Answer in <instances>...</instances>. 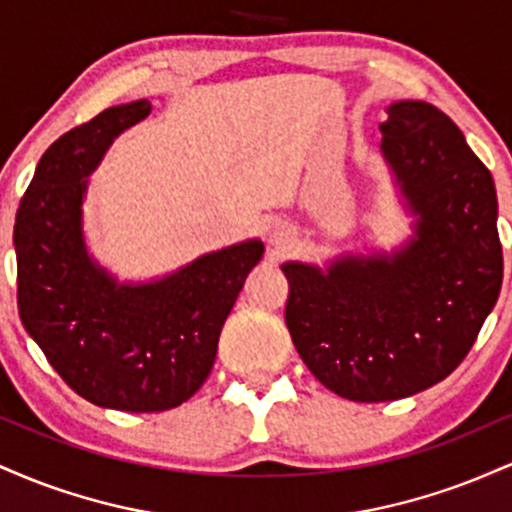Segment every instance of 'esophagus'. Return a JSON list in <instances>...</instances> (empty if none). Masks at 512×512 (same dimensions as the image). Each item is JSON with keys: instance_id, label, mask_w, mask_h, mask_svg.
Masks as SVG:
<instances>
[{"instance_id": "esophagus-1", "label": "esophagus", "mask_w": 512, "mask_h": 512, "mask_svg": "<svg viewBox=\"0 0 512 512\" xmlns=\"http://www.w3.org/2000/svg\"><path fill=\"white\" fill-rule=\"evenodd\" d=\"M289 240V231L284 226H272L269 228V243L272 245H284Z\"/></svg>"}]
</instances>
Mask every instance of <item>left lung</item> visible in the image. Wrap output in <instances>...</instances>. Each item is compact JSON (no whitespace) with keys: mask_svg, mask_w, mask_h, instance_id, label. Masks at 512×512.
<instances>
[{"mask_svg":"<svg viewBox=\"0 0 512 512\" xmlns=\"http://www.w3.org/2000/svg\"><path fill=\"white\" fill-rule=\"evenodd\" d=\"M380 132L414 236L325 272L281 264L293 346L327 390L354 402H392L448 378L503 281L496 187L455 122L431 103L399 101Z\"/></svg>","mask_w":512,"mask_h":512,"instance_id":"8db88e82","label":"left lung"}]
</instances>
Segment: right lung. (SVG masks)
<instances>
[{"mask_svg":"<svg viewBox=\"0 0 512 512\" xmlns=\"http://www.w3.org/2000/svg\"><path fill=\"white\" fill-rule=\"evenodd\" d=\"M149 113L142 98L62 134L38 161L14 223L23 327L76 395L120 411H166L195 395L264 252L262 240H245L146 284H117L88 255V175L117 134Z\"/></svg>","mask_w":512,"mask_h":512,"instance_id":"right-lung-1","label":"right lung"}]
</instances>
